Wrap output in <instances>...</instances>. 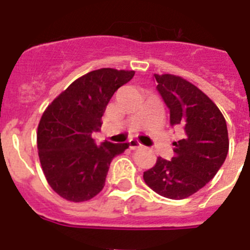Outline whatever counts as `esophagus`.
<instances>
[{
    "label": "esophagus",
    "instance_id": "34e87169",
    "mask_svg": "<svg viewBox=\"0 0 250 250\" xmlns=\"http://www.w3.org/2000/svg\"><path fill=\"white\" fill-rule=\"evenodd\" d=\"M129 147L131 150H136V149H140V147H143V145L139 143L136 139H130L129 140Z\"/></svg>",
    "mask_w": 250,
    "mask_h": 250
}]
</instances>
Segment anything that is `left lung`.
<instances>
[{"instance_id":"8db88e82","label":"left lung","mask_w":250,"mask_h":250,"mask_svg":"<svg viewBox=\"0 0 250 250\" xmlns=\"http://www.w3.org/2000/svg\"><path fill=\"white\" fill-rule=\"evenodd\" d=\"M156 89L170 110V124L182 129L171 160L159 156L144 180L159 195L180 200L215 176L229 150L227 123L218 106L180 76L154 74Z\"/></svg>"}]
</instances>
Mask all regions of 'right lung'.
<instances>
[{
  "label": "right lung",
  "instance_id": "add662e5",
  "mask_svg": "<svg viewBox=\"0 0 250 250\" xmlns=\"http://www.w3.org/2000/svg\"><path fill=\"white\" fill-rule=\"evenodd\" d=\"M135 71L99 68L75 80L43 111L37 127V149L48 185L68 202L90 200L103 190L110 163L127 143L95 144L92 132L116 90Z\"/></svg>",
  "mask_w": 250,
  "mask_h": 250
}]
</instances>
